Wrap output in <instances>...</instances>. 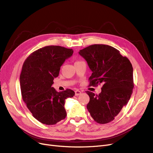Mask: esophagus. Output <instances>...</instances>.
Returning a JSON list of instances; mask_svg holds the SVG:
<instances>
[{
	"mask_svg": "<svg viewBox=\"0 0 153 153\" xmlns=\"http://www.w3.org/2000/svg\"><path fill=\"white\" fill-rule=\"evenodd\" d=\"M81 94H82L81 91H78V90H76V91H75V96H79V95H80Z\"/></svg>",
	"mask_w": 153,
	"mask_h": 153,
	"instance_id": "1",
	"label": "esophagus"
}]
</instances>
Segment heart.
<instances>
[{
  "instance_id": "1",
  "label": "heart",
  "mask_w": 153,
  "mask_h": 153,
  "mask_svg": "<svg viewBox=\"0 0 153 153\" xmlns=\"http://www.w3.org/2000/svg\"><path fill=\"white\" fill-rule=\"evenodd\" d=\"M76 62H77V61H76Z\"/></svg>"
}]
</instances>
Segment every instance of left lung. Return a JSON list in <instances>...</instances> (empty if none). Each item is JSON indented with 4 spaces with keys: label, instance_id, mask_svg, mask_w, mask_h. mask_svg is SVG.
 I'll return each mask as SVG.
<instances>
[{
    "label": "left lung",
    "instance_id": "8db88e82",
    "mask_svg": "<svg viewBox=\"0 0 153 153\" xmlns=\"http://www.w3.org/2000/svg\"><path fill=\"white\" fill-rule=\"evenodd\" d=\"M79 54L92 71L89 86L102 85L99 95L86 92L90 97L87 108L97 123H108L127 104L132 94V65L118 50L108 45H91L80 50Z\"/></svg>",
    "mask_w": 153,
    "mask_h": 153
}]
</instances>
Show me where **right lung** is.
<instances>
[{"label": "right lung", "instance_id": "1", "mask_svg": "<svg viewBox=\"0 0 153 153\" xmlns=\"http://www.w3.org/2000/svg\"><path fill=\"white\" fill-rule=\"evenodd\" d=\"M73 53L71 49L58 45L45 46L32 52L25 61L20 75L23 101L33 117L45 125H55L66 117L65 99L75 92H57L52 87L61 66Z\"/></svg>", "mask_w": 153, "mask_h": 153}]
</instances>
